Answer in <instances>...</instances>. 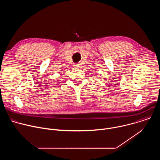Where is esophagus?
I'll use <instances>...</instances> for the list:
<instances>
[{
	"label": "esophagus",
	"instance_id": "esophagus-1",
	"mask_svg": "<svg viewBox=\"0 0 160 160\" xmlns=\"http://www.w3.org/2000/svg\"><path fill=\"white\" fill-rule=\"evenodd\" d=\"M74 67L75 68H79V64H75V65H74Z\"/></svg>",
	"mask_w": 160,
	"mask_h": 160
}]
</instances>
